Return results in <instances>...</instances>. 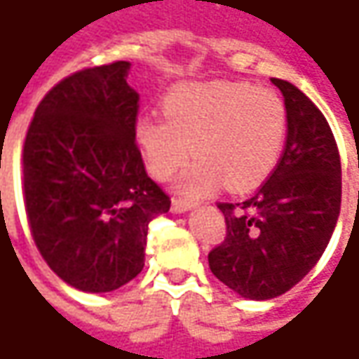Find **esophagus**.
<instances>
[{
    "mask_svg": "<svg viewBox=\"0 0 359 359\" xmlns=\"http://www.w3.org/2000/svg\"><path fill=\"white\" fill-rule=\"evenodd\" d=\"M194 205L189 203V201H184V200H177V198H173L172 200V212L173 214H186L189 212Z\"/></svg>",
    "mask_w": 359,
    "mask_h": 359,
    "instance_id": "obj_1",
    "label": "esophagus"
}]
</instances>
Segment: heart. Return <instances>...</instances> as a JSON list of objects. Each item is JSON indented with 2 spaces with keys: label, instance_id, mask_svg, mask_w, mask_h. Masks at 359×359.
I'll return each mask as SVG.
<instances>
[{
  "label": "heart",
  "instance_id": "b5f03b06",
  "mask_svg": "<svg viewBox=\"0 0 359 359\" xmlns=\"http://www.w3.org/2000/svg\"><path fill=\"white\" fill-rule=\"evenodd\" d=\"M163 117L147 116L135 137L149 172L168 180L189 158L177 189L196 200L226 182L229 189L262 184L280 163L287 137V109L269 90L243 81L184 83L163 97Z\"/></svg>",
  "mask_w": 359,
  "mask_h": 359
}]
</instances>
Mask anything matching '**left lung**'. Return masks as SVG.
<instances>
[{
	"mask_svg": "<svg viewBox=\"0 0 359 359\" xmlns=\"http://www.w3.org/2000/svg\"><path fill=\"white\" fill-rule=\"evenodd\" d=\"M287 109V140L269 180L241 203H217L226 240L208 262L219 282L248 299H271L302 282L325 252L341 203L334 133L310 97L271 77Z\"/></svg>",
	"mask_w": 359,
	"mask_h": 359,
	"instance_id": "left-lung-1",
	"label": "left lung"
}]
</instances>
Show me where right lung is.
I'll return each instance as SVG.
<instances>
[{
	"mask_svg": "<svg viewBox=\"0 0 359 359\" xmlns=\"http://www.w3.org/2000/svg\"><path fill=\"white\" fill-rule=\"evenodd\" d=\"M131 63L81 69L37 105L23 144V201L35 245L72 287L105 294L145 262L147 226L170 198L135 145Z\"/></svg>",
	"mask_w": 359,
	"mask_h": 359,
	"instance_id": "right-lung-1",
	"label": "right lung"
}]
</instances>
